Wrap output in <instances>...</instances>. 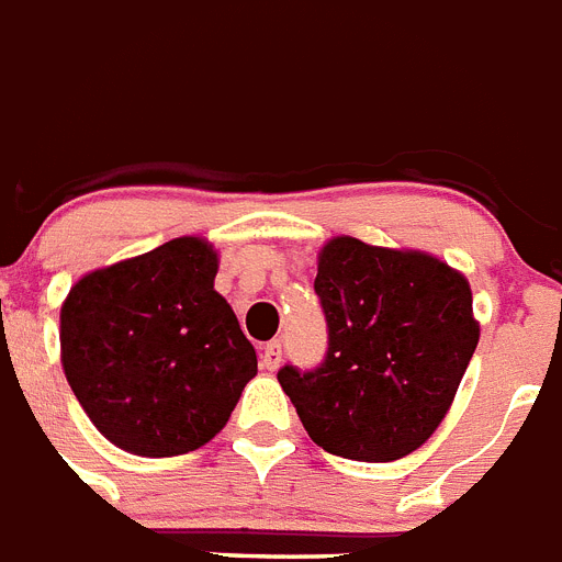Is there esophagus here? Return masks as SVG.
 I'll return each mask as SVG.
<instances>
[{
    "label": "esophagus",
    "instance_id": "obj_1",
    "mask_svg": "<svg viewBox=\"0 0 562 562\" xmlns=\"http://www.w3.org/2000/svg\"><path fill=\"white\" fill-rule=\"evenodd\" d=\"M280 362H282V345L280 341H268L260 353V364L266 370H277L280 368Z\"/></svg>",
    "mask_w": 562,
    "mask_h": 562
}]
</instances>
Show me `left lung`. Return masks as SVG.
Returning <instances> with one entry per match:
<instances>
[{
	"label": "left lung",
	"mask_w": 562,
	"mask_h": 562,
	"mask_svg": "<svg viewBox=\"0 0 562 562\" xmlns=\"http://www.w3.org/2000/svg\"><path fill=\"white\" fill-rule=\"evenodd\" d=\"M314 291L328 319V356L311 373H277L322 450L396 461L438 429L477 348L472 288L418 248L330 237Z\"/></svg>",
	"instance_id": "1"
}]
</instances>
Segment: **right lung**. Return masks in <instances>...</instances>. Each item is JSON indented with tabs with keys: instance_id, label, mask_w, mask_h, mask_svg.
<instances>
[{
	"instance_id": "right-lung-1",
	"label": "right lung",
	"mask_w": 562,
	"mask_h": 562,
	"mask_svg": "<svg viewBox=\"0 0 562 562\" xmlns=\"http://www.w3.org/2000/svg\"><path fill=\"white\" fill-rule=\"evenodd\" d=\"M221 257L203 237L87 271L58 314L61 368L101 436L169 458L212 441L257 375V353L214 291Z\"/></svg>"
}]
</instances>
